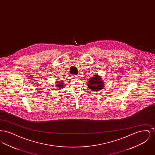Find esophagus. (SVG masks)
Returning <instances> with one entry per match:
<instances>
[{"mask_svg": "<svg viewBox=\"0 0 155 155\" xmlns=\"http://www.w3.org/2000/svg\"><path fill=\"white\" fill-rule=\"evenodd\" d=\"M79 76L78 75H74L73 76V77H74V78H78Z\"/></svg>", "mask_w": 155, "mask_h": 155, "instance_id": "1", "label": "esophagus"}]
</instances>
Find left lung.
Segmentation results:
<instances>
[{
	"label": "left lung",
	"instance_id": "obj_1",
	"mask_svg": "<svg viewBox=\"0 0 155 155\" xmlns=\"http://www.w3.org/2000/svg\"><path fill=\"white\" fill-rule=\"evenodd\" d=\"M104 82L102 78L97 75H94L91 78L89 79L88 87L93 91H97L103 88Z\"/></svg>",
	"mask_w": 155,
	"mask_h": 155
}]
</instances>
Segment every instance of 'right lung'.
I'll list each match as a JSON object with an SVG mask.
<instances>
[{
	"label": "right lung",
	"instance_id": "right-lung-1",
	"mask_svg": "<svg viewBox=\"0 0 155 155\" xmlns=\"http://www.w3.org/2000/svg\"><path fill=\"white\" fill-rule=\"evenodd\" d=\"M58 83L56 84H57V87H59V89H61L62 88V87H63V82L62 81H57Z\"/></svg>",
	"mask_w": 155,
	"mask_h": 155
}]
</instances>
